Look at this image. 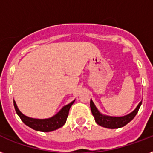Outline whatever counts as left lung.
Segmentation results:
<instances>
[{"instance_id": "8db88e82", "label": "left lung", "mask_w": 153, "mask_h": 153, "mask_svg": "<svg viewBox=\"0 0 153 153\" xmlns=\"http://www.w3.org/2000/svg\"><path fill=\"white\" fill-rule=\"evenodd\" d=\"M141 103H142V102H140L138 104L137 108L132 113L123 117H111L102 114L100 112L98 111V109L96 108L95 105L94 104L93 101L91 100V109L93 116L94 117V120H95L96 123L98 124V125L102 126V127H105V128H118L127 125L129 121H131L134 118V117L137 115L138 110L140 109Z\"/></svg>"}]
</instances>
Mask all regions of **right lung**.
Returning <instances> with one entry per match:
<instances>
[{
	"label": "right lung",
	"mask_w": 153,
	"mask_h": 153,
	"mask_svg": "<svg viewBox=\"0 0 153 153\" xmlns=\"http://www.w3.org/2000/svg\"><path fill=\"white\" fill-rule=\"evenodd\" d=\"M74 100L69 103L67 105H65L58 112L57 114L54 115L50 118L46 119H36L32 118L29 117H27L20 111V109H18L17 105L16 104V102L13 100V105L15 107L16 112L17 115L20 117L21 121L24 123L27 126L30 128H33L36 131H40V132H51L55 129L61 128L67 121L68 114H69L70 108Z\"/></svg>",
	"instance_id": "right-lung-1"
}]
</instances>
